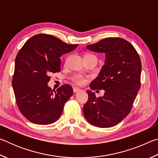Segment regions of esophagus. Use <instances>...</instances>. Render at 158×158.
Segmentation results:
<instances>
[{"instance_id":"obj_1","label":"esophagus","mask_w":158,"mask_h":158,"mask_svg":"<svg viewBox=\"0 0 158 158\" xmlns=\"http://www.w3.org/2000/svg\"><path fill=\"white\" fill-rule=\"evenodd\" d=\"M81 89H79V88H77V87H74L73 89V92L74 93H77V92H79Z\"/></svg>"}]
</instances>
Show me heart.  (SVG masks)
I'll use <instances>...</instances> for the list:
<instances>
[{"label":"heart","instance_id":"1","mask_svg":"<svg viewBox=\"0 0 158 158\" xmlns=\"http://www.w3.org/2000/svg\"><path fill=\"white\" fill-rule=\"evenodd\" d=\"M86 56H95L93 55H86ZM73 80L77 83V84H78L79 85L84 84L85 83V79L81 75H75L73 77Z\"/></svg>","mask_w":158,"mask_h":158}]
</instances>
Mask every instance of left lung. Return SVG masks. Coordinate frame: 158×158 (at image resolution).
<instances>
[{"label": "left lung", "instance_id": "8db88e82", "mask_svg": "<svg viewBox=\"0 0 158 158\" xmlns=\"http://www.w3.org/2000/svg\"><path fill=\"white\" fill-rule=\"evenodd\" d=\"M86 49L105 53V64L90 84V89L105 90V94L97 98L95 93L86 90L84 115L94 126L113 127L129 114L140 89L139 56L129 42L119 37L102 40Z\"/></svg>", "mask_w": 158, "mask_h": 158}]
</instances>
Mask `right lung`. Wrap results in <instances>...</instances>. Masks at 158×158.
Here are the masks:
<instances>
[{"mask_svg": "<svg viewBox=\"0 0 158 158\" xmlns=\"http://www.w3.org/2000/svg\"><path fill=\"white\" fill-rule=\"evenodd\" d=\"M54 36L38 34L23 44L15 59L12 82L16 102L26 118L33 123L49 125L59 118L64 105L73 94L65 84L52 90L51 73L60 70V57L76 49Z\"/></svg>", "mask_w": 158, "mask_h": 158, "instance_id": "right-lung-1", "label": "right lung"}]
</instances>
